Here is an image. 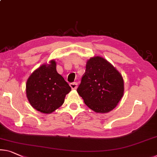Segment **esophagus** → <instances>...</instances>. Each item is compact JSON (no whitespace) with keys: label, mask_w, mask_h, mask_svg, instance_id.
Segmentation results:
<instances>
[{"label":"esophagus","mask_w":157,"mask_h":157,"mask_svg":"<svg viewBox=\"0 0 157 157\" xmlns=\"http://www.w3.org/2000/svg\"><path fill=\"white\" fill-rule=\"evenodd\" d=\"M70 86H71V87L72 89V90H76L77 88H78V84L77 82H72L70 84Z\"/></svg>","instance_id":"esophagus-1"}]
</instances>
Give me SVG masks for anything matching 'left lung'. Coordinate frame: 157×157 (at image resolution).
<instances>
[{"instance_id": "1", "label": "left lung", "mask_w": 157, "mask_h": 157, "mask_svg": "<svg viewBox=\"0 0 157 157\" xmlns=\"http://www.w3.org/2000/svg\"><path fill=\"white\" fill-rule=\"evenodd\" d=\"M85 104L96 113H108L116 107L124 94V81L113 65L101 56L90 58L77 90Z\"/></svg>"}]
</instances>
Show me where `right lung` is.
I'll use <instances>...</instances> for the list:
<instances>
[{"label": "right lung", "instance_id": "1", "mask_svg": "<svg viewBox=\"0 0 157 157\" xmlns=\"http://www.w3.org/2000/svg\"><path fill=\"white\" fill-rule=\"evenodd\" d=\"M71 91V86L56 71L54 60L35 70L26 83L28 101L34 109L43 113H51L61 106Z\"/></svg>", "mask_w": 157, "mask_h": 157}]
</instances>
